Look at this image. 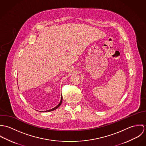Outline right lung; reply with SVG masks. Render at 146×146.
<instances>
[{"instance_id":"add662e5","label":"right lung","mask_w":146,"mask_h":146,"mask_svg":"<svg viewBox=\"0 0 146 146\" xmlns=\"http://www.w3.org/2000/svg\"><path fill=\"white\" fill-rule=\"evenodd\" d=\"M62 96L61 97V101H60V104H58L56 107H54L53 108H52V109H50V110H47V111H45V112H50V111H53V110H56L57 108H58L60 106H61V104H62ZM40 112H42V111H40Z\"/></svg>"}]
</instances>
